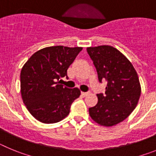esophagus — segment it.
<instances>
[{
    "label": "esophagus",
    "mask_w": 156,
    "mask_h": 156,
    "mask_svg": "<svg viewBox=\"0 0 156 156\" xmlns=\"http://www.w3.org/2000/svg\"><path fill=\"white\" fill-rule=\"evenodd\" d=\"M90 94V92H81V94L83 95V96H87L88 94Z\"/></svg>",
    "instance_id": "obj_1"
}]
</instances>
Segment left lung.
Returning a JSON list of instances; mask_svg holds the SVG:
<instances>
[{
  "instance_id": "8db88e82",
  "label": "left lung",
  "mask_w": 156,
  "mask_h": 156,
  "mask_svg": "<svg viewBox=\"0 0 156 156\" xmlns=\"http://www.w3.org/2000/svg\"><path fill=\"white\" fill-rule=\"evenodd\" d=\"M98 80L108 83L105 94L89 108L91 119L101 126H112L126 119L136 108L141 88L133 65L119 50L108 45L87 48Z\"/></svg>"
}]
</instances>
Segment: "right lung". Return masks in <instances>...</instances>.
Instances as JSON below:
<instances>
[{
    "label": "right lung",
    "instance_id": "add662e5",
    "mask_svg": "<svg viewBox=\"0 0 156 156\" xmlns=\"http://www.w3.org/2000/svg\"><path fill=\"white\" fill-rule=\"evenodd\" d=\"M83 48L53 46L37 51L22 68L20 87L23 103L30 113L43 123H55L69 113L79 88L60 84L67 69Z\"/></svg>",
    "mask_w": 156,
    "mask_h": 156
}]
</instances>
